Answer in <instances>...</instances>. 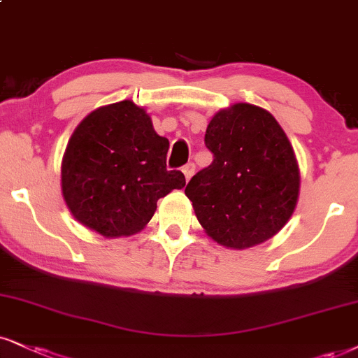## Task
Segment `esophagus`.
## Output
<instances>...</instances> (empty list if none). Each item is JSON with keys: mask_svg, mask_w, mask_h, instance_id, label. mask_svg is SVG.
Here are the masks:
<instances>
[{"mask_svg": "<svg viewBox=\"0 0 358 358\" xmlns=\"http://www.w3.org/2000/svg\"><path fill=\"white\" fill-rule=\"evenodd\" d=\"M182 172H184V178H186V180L191 179L194 176V172H196V166H194V162H187V164L182 167Z\"/></svg>", "mask_w": 358, "mask_h": 358, "instance_id": "obj_1", "label": "esophagus"}]
</instances>
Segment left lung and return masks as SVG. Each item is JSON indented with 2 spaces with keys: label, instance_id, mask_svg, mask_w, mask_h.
<instances>
[{
  "label": "left lung",
  "instance_id": "obj_1",
  "mask_svg": "<svg viewBox=\"0 0 358 358\" xmlns=\"http://www.w3.org/2000/svg\"><path fill=\"white\" fill-rule=\"evenodd\" d=\"M213 164L189 180L186 196L204 232L227 249H249L292 217L301 191L294 148L267 109L236 103L206 131Z\"/></svg>",
  "mask_w": 358,
  "mask_h": 358
}]
</instances>
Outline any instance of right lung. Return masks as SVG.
I'll use <instances>...</instances> for the list:
<instances>
[{"label":"right lung","instance_id":"obj_1","mask_svg":"<svg viewBox=\"0 0 358 358\" xmlns=\"http://www.w3.org/2000/svg\"><path fill=\"white\" fill-rule=\"evenodd\" d=\"M169 141L134 101L101 106L79 122L61 162V192L81 226L108 239L148 226L161 197L186 186L166 169Z\"/></svg>","mask_w":358,"mask_h":358}]
</instances>
